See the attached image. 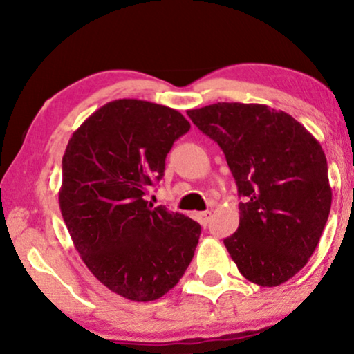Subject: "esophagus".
<instances>
[{"label": "esophagus", "mask_w": 354, "mask_h": 354, "mask_svg": "<svg viewBox=\"0 0 354 354\" xmlns=\"http://www.w3.org/2000/svg\"><path fill=\"white\" fill-rule=\"evenodd\" d=\"M196 219H198V222H200V224H201L203 227H206L207 224H209V219H211V211H203V212H198V214H196Z\"/></svg>", "instance_id": "obj_1"}]
</instances>
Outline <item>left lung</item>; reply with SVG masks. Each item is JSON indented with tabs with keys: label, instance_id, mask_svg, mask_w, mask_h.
<instances>
[{
	"label": "left lung",
	"instance_id": "left-lung-1",
	"mask_svg": "<svg viewBox=\"0 0 354 354\" xmlns=\"http://www.w3.org/2000/svg\"><path fill=\"white\" fill-rule=\"evenodd\" d=\"M187 114L224 151L245 198L239 229L224 240L240 274L261 287L287 282L313 256L330 212L322 147L266 104L216 103Z\"/></svg>",
	"mask_w": 354,
	"mask_h": 354
}]
</instances>
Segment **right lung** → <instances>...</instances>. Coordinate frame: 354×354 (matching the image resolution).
<instances>
[{
	"mask_svg": "<svg viewBox=\"0 0 354 354\" xmlns=\"http://www.w3.org/2000/svg\"><path fill=\"white\" fill-rule=\"evenodd\" d=\"M188 130L176 109L115 100L72 133L62 156L59 207L75 250L104 287L132 301L166 295L195 254L200 224L143 198Z\"/></svg>",
	"mask_w": 354,
	"mask_h": 354,
	"instance_id": "right-lung-1",
	"label": "right lung"
}]
</instances>
